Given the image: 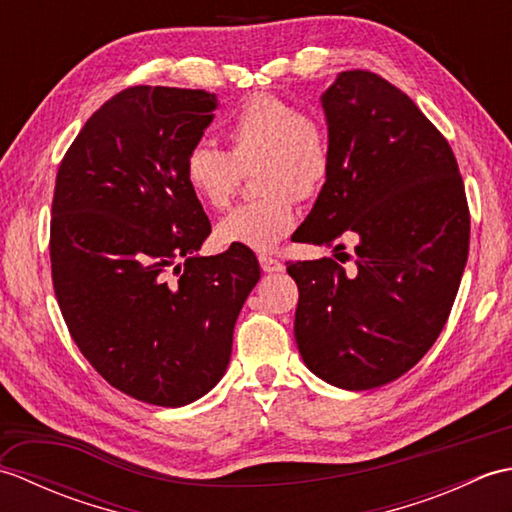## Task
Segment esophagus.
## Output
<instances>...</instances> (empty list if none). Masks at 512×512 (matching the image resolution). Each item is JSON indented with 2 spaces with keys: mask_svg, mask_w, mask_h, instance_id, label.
Returning a JSON list of instances; mask_svg holds the SVG:
<instances>
[{
  "mask_svg": "<svg viewBox=\"0 0 512 512\" xmlns=\"http://www.w3.org/2000/svg\"><path fill=\"white\" fill-rule=\"evenodd\" d=\"M259 266H262V270H264V273H268V275L281 273V270L286 268L284 264L279 262V259H275V257H268V255H259Z\"/></svg>",
  "mask_w": 512,
  "mask_h": 512,
  "instance_id": "obj_1",
  "label": "esophagus"
}]
</instances>
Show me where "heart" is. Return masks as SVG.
<instances>
[{
	"label": "heart",
	"instance_id": "b5f03b06",
	"mask_svg": "<svg viewBox=\"0 0 512 512\" xmlns=\"http://www.w3.org/2000/svg\"><path fill=\"white\" fill-rule=\"evenodd\" d=\"M228 154L195 143L184 156V182L202 204L226 209L242 173L255 170L264 198L237 206L217 224V242L250 250H273L297 224V200L317 195L332 169L328 129L275 94H255L226 121Z\"/></svg>",
	"mask_w": 512,
	"mask_h": 512
}]
</instances>
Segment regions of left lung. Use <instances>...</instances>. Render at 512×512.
Here are the masks:
<instances>
[{
    "label": "left lung",
    "mask_w": 512,
    "mask_h": 512,
    "mask_svg": "<svg viewBox=\"0 0 512 512\" xmlns=\"http://www.w3.org/2000/svg\"><path fill=\"white\" fill-rule=\"evenodd\" d=\"M321 105L332 169L292 239L336 253L354 237L356 259L347 270L330 257L288 264L295 339L312 374L363 391L409 372L436 343L469 257L471 217L449 143L396 85L347 70Z\"/></svg>",
    "instance_id": "left-lung-1"
}]
</instances>
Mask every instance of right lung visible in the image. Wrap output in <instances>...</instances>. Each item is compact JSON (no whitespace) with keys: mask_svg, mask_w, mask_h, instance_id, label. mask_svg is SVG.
Here are the masks:
<instances>
[{"mask_svg":"<svg viewBox=\"0 0 512 512\" xmlns=\"http://www.w3.org/2000/svg\"><path fill=\"white\" fill-rule=\"evenodd\" d=\"M215 110L204 90L118 92L74 138L54 187L50 262L65 325L107 383L158 407L220 383L259 281L253 250L198 255L211 222L182 165Z\"/></svg>","mask_w":512,"mask_h":512,"instance_id":"right-lung-1","label":"right lung"}]
</instances>
